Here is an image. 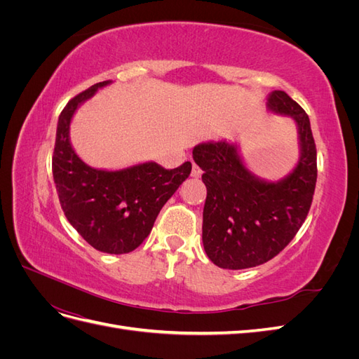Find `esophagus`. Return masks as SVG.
Returning a JSON list of instances; mask_svg holds the SVG:
<instances>
[{"instance_id":"34e87169","label":"esophagus","mask_w":359,"mask_h":359,"mask_svg":"<svg viewBox=\"0 0 359 359\" xmlns=\"http://www.w3.org/2000/svg\"><path fill=\"white\" fill-rule=\"evenodd\" d=\"M202 175V169L198 165H193V170H191V177L199 178Z\"/></svg>"}]
</instances>
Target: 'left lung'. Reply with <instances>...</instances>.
<instances>
[{
    "label": "left lung",
    "mask_w": 359,
    "mask_h": 359,
    "mask_svg": "<svg viewBox=\"0 0 359 359\" xmlns=\"http://www.w3.org/2000/svg\"><path fill=\"white\" fill-rule=\"evenodd\" d=\"M271 111L297 121L301 158L287 178L260 181L227 142L201 144L193 158L206 186L202 241L217 266L245 269L277 256L297 235L310 211L318 180L316 144L306 111L285 91L268 99Z\"/></svg>",
    "instance_id": "left-lung-1"
}]
</instances>
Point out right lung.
I'll return each instance as SVG.
<instances>
[{"label": "right lung", "mask_w": 359, "mask_h": 359, "mask_svg": "<svg viewBox=\"0 0 359 359\" xmlns=\"http://www.w3.org/2000/svg\"><path fill=\"white\" fill-rule=\"evenodd\" d=\"M106 83L109 82H99L74 95L62 109L52 173L61 208L78 233L95 250L124 255L144 243L163 205L189 178L191 163L166 169L148 161L114 172L85 165L70 145L69 126L78 106Z\"/></svg>", "instance_id": "1"}]
</instances>
